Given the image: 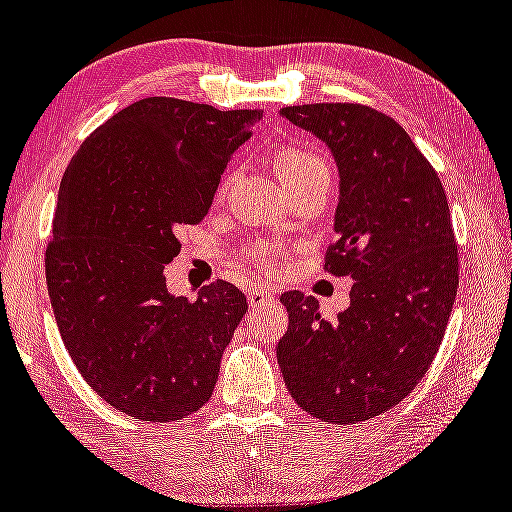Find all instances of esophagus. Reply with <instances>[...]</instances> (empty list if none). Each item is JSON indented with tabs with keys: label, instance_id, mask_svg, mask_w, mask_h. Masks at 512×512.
<instances>
[{
	"label": "esophagus",
	"instance_id": "esophagus-1",
	"mask_svg": "<svg viewBox=\"0 0 512 512\" xmlns=\"http://www.w3.org/2000/svg\"><path fill=\"white\" fill-rule=\"evenodd\" d=\"M272 299H274L272 291H267L262 284H252L250 289H247V303H250V306L260 308V306H265V303H269Z\"/></svg>",
	"mask_w": 512,
	"mask_h": 512
}]
</instances>
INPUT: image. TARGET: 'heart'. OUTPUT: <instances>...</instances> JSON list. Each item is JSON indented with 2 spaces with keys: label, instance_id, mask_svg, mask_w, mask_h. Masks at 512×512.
I'll list each match as a JSON object with an SVG mask.
<instances>
[{
  "label": "heart",
  "instance_id": "heart-1",
  "mask_svg": "<svg viewBox=\"0 0 512 512\" xmlns=\"http://www.w3.org/2000/svg\"><path fill=\"white\" fill-rule=\"evenodd\" d=\"M277 172L282 184H289L299 182V179L316 177V174H328V167H325V162L320 157L306 153V150L286 148L277 157ZM240 260L252 267L272 269L274 262H277V250L272 245H250L245 247Z\"/></svg>",
  "mask_w": 512,
  "mask_h": 512
}]
</instances>
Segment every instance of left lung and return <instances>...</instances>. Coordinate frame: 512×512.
Wrapping results in <instances>:
<instances>
[{"label":"left lung","mask_w":512,"mask_h":512,"mask_svg":"<svg viewBox=\"0 0 512 512\" xmlns=\"http://www.w3.org/2000/svg\"><path fill=\"white\" fill-rule=\"evenodd\" d=\"M282 116L333 150L338 238L323 269L355 284L335 320L320 316L316 296L282 294L289 330L279 367L313 418L362 423L418 386L445 338L459 286L447 194L411 136L372 106H284Z\"/></svg>","instance_id":"8db88e82"}]
</instances>
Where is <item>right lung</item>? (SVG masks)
I'll return each mask as SVG.
<instances>
[{
  "label": "right lung",
  "instance_id": "obj_1",
  "mask_svg": "<svg viewBox=\"0 0 512 512\" xmlns=\"http://www.w3.org/2000/svg\"><path fill=\"white\" fill-rule=\"evenodd\" d=\"M260 119L148 97L99 126L67 167L46 247L50 303L84 381L131 418L172 423L211 398L245 294L218 279L196 301L172 296L165 265Z\"/></svg>",
  "mask_w": 512,
  "mask_h": 512
}]
</instances>
